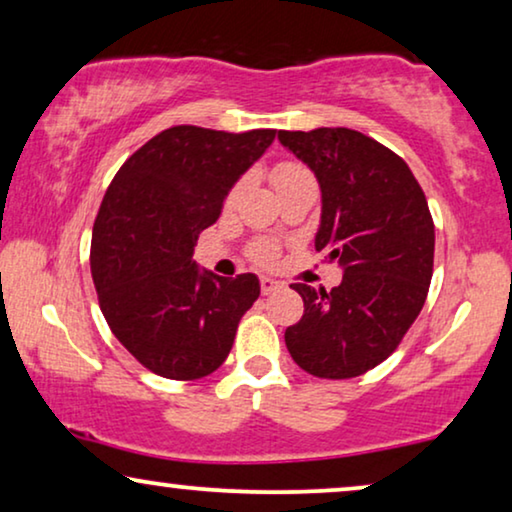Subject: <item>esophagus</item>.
Wrapping results in <instances>:
<instances>
[{"mask_svg": "<svg viewBox=\"0 0 512 512\" xmlns=\"http://www.w3.org/2000/svg\"><path fill=\"white\" fill-rule=\"evenodd\" d=\"M277 289H279V282H275V279H270V277H261L263 296H270V293H275Z\"/></svg>", "mask_w": 512, "mask_h": 512, "instance_id": "1", "label": "esophagus"}]
</instances>
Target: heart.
Returning <instances> with one entry per match:
<instances>
[{"instance_id": "1", "label": "heart", "mask_w": 512, "mask_h": 512, "mask_svg": "<svg viewBox=\"0 0 512 512\" xmlns=\"http://www.w3.org/2000/svg\"><path fill=\"white\" fill-rule=\"evenodd\" d=\"M272 184H275L277 193H284V191H291V188H317V181H314V174L307 170L303 163H293V160H284V163H279L275 170H272ZM235 195V193H233ZM251 256L256 258L258 263L263 265H270L275 263L277 258V244H272L268 240L263 242H256L254 247H251Z\"/></svg>"}]
</instances>
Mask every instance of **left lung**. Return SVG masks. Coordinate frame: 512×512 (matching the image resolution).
<instances>
[{
  "label": "left lung",
  "instance_id": "obj_1",
  "mask_svg": "<svg viewBox=\"0 0 512 512\" xmlns=\"http://www.w3.org/2000/svg\"><path fill=\"white\" fill-rule=\"evenodd\" d=\"M277 137L317 177L314 247L345 272L331 291L291 284L305 312L286 328V347L314 377H359L401 345L424 307L436 244L426 195L405 160L363 132L279 130Z\"/></svg>",
  "mask_w": 512,
  "mask_h": 512
}]
</instances>
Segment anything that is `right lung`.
<instances>
[{
  "mask_svg": "<svg viewBox=\"0 0 512 512\" xmlns=\"http://www.w3.org/2000/svg\"><path fill=\"white\" fill-rule=\"evenodd\" d=\"M275 130L174 125L121 165L97 212L90 270L118 342L151 373L200 380L228 359L258 277L200 272L193 249Z\"/></svg>",
  "mask_w": 512,
  "mask_h": 512,
  "instance_id": "1",
  "label": "right lung"
}]
</instances>
